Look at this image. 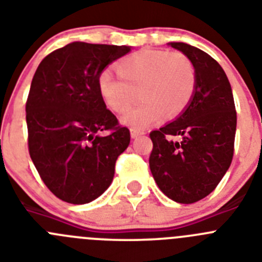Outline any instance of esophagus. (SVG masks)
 I'll use <instances>...</instances> for the list:
<instances>
[{
    "label": "esophagus",
    "instance_id": "esophagus-1",
    "mask_svg": "<svg viewBox=\"0 0 262 262\" xmlns=\"http://www.w3.org/2000/svg\"><path fill=\"white\" fill-rule=\"evenodd\" d=\"M144 131H140V129H131V138H138L140 135H144Z\"/></svg>",
    "mask_w": 262,
    "mask_h": 262
}]
</instances>
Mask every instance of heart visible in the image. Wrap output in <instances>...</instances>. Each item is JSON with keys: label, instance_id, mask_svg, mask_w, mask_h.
<instances>
[{"label": "heart", "instance_id": "obj_1", "mask_svg": "<svg viewBox=\"0 0 262 262\" xmlns=\"http://www.w3.org/2000/svg\"><path fill=\"white\" fill-rule=\"evenodd\" d=\"M118 72L115 75L111 69H103L99 73V93L111 110L123 113L139 90L140 103L122 117V122L133 129L147 128L164 114L177 117L195 92V68L182 52L139 51L120 60Z\"/></svg>", "mask_w": 262, "mask_h": 262}]
</instances>
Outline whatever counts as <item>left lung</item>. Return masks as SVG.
I'll list each match as a JSON object with an SVG mask.
<instances>
[{"instance_id":"1","label":"left lung","mask_w":262,"mask_h":262,"mask_svg":"<svg viewBox=\"0 0 262 262\" xmlns=\"http://www.w3.org/2000/svg\"><path fill=\"white\" fill-rule=\"evenodd\" d=\"M170 46L193 61L195 92L177 119L149 134L154 143L149 168L160 190L187 205L215 190L230 168L236 110L230 81L216 60L186 43Z\"/></svg>"}]
</instances>
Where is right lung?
<instances>
[{"instance_id": "right-lung-1", "label": "right lung", "mask_w": 262, "mask_h": 262, "mask_svg": "<svg viewBox=\"0 0 262 262\" xmlns=\"http://www.w3.org/2000/svg\"><path fill=\"white\" fill-rule=\"evenodd\" d=\"M127 46L73 41L41 60L26 102L29 152L57 198L84 205L110 186L129 129L106 108L99 73L128 53ZM101 130H108L101 137Z\"/></svg>"}]
</instances>
